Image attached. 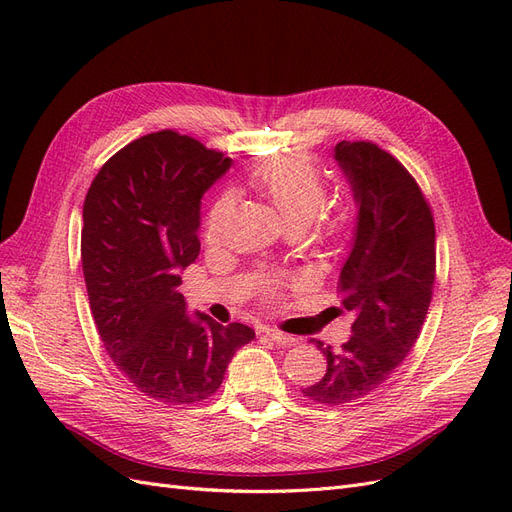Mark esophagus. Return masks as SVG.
<instances>
[{
    "mask_svg": "<svg viewBox=\"0 0 512 512\" xmlns=\"http://www.w3.org/2000/svg\"><path fill=\"white\" fill-rule=\"evenodd\" d=\"M265 335L271 337L275 344H282V346H294V344L299 342L297 337H292V335H288V333H282L280 329H265Z\"/></svg>",
    "mask_w": 512,
    "mask_h": 512,
    "instance_id": "obj_1",
    "label": "esophagus"
}]
</instances>
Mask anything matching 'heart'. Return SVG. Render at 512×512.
<instances>
[{"mask_svg": "<svg viewBox=\"0 0 512 512\" xmlns=\"http://www.w3.org/2000/svg\"><path fill=\"white\" fill-rule=\"evenodd\" d=\"M254 188L282 215L290 230L307 228L316 241L329 239L339 230L342 218L324 207L327 185L322 170L307 153H288L256 166L250 175ZM235 213V194L230 190L213 198L205 220V237L218 243Z\"/></svg>", "mask_w": 512, "mask_h": 512, "instance_id": "b5f03b06", "label": "heart"}]
</instances>
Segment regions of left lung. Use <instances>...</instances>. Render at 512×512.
<instances>
[{
	"instance_id": "left-lung-1",
	"label": "left lung",
	"mask_w": 512,
	"mask_h": 512,
	"mask_svg": "<svg viewBox=\"0 0 512 512\" xmlns=\"http://www.w3.org/2000/svg\"><path fill=\"white\" fill-rule=\"evenodd\" d=\"M335 160L359 203L337 284L356 318L342 348L314 339L327 371L303 395L324 406L352 404L391 378L421 335L436 282L433 213L406 166L371 141L337 143Z\"/></svg>"
}]
</instances>
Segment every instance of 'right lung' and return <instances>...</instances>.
<instances>
[{"instance_id": "obj_1", "label": "right lung", "mask_w": 512, "mask_h": 512, "mask_svg": "<svg viewBox=\"0 0 512 512\" xmlns=\"http://www.w3.org/2000/svg\"><path fill=\"white\" fill-rule=\"evenodd\" d=\"M230 164L188 134L160 130L108 158L85 196L81 262L100 339L136 391L162 404L209 399L256 337L241 322L190 318L177 290L200 252V198Z\"/></svg>"}]
</instances>
